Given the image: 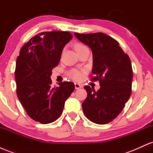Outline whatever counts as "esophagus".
I'll use <instances>...</instances> for the list:
<instances>
[{
  "label": "esophagus",
  "mask_w": 153,
  "mask_h": 153,
  "mask_svg": "<svg viewBox=\"0 0 153 153\" xmlns=\"http://www.w3.org/2000/svg\"><path fill=\"white\" fill-rule=\"evenodd\" d=\"M75 89H80V88H82V86H81V85H80V84H79V83H75Z\"/></svg>",
  "instance_id": "esophagus-1"
}]
</instances>
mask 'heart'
<instances>
[{"mask_svg": "<svg viewBox=\"0 0 153 153\" xmlns=\"http://www.w3.org/2000/svg\"><path fill=\"white\" fill-rule=\"evenodd\" d=\"M84 47H85L84 45H82L81 44H79V43L75 44L74 45V49L76 52H78V51L82 50V49L84 48ZM68 76H69L71 79H73V80L78 81V80H80L82 79V73L81 71H78V70L73 69L68 72Z\"/></svg>", "mask_w": 153, "mask_h": 153, "instance_id": "b5f03b06", "label": "heart"}]
</instances>
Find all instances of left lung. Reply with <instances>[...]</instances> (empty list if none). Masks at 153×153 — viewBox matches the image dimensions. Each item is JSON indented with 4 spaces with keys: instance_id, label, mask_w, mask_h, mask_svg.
Returning <instances> with one entry per match:
<instances>
[{
    "instance_id": "1",
    "label": "left lung",
    "mask_w": 153,
    "mask_h": 153,
    "mask_svg": "<svg viewBox=\"0 0 153 153\" xmlns=\"http://www.w3.org/2000/svg\"><path fill=\"white\" fill-rule=\"evenodd\" d=\"M93 52L92 81H99L101 88L95 91L88 85L84 88L87 97L82 103L84 114L91 122L105 124L121 113L131 94L133 73L130 59L110 36L101 32L74 33Z\"/></svg>"
}]
</instances>
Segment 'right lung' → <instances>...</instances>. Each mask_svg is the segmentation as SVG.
Returning <instances> with one entry per match:
<instances>
[{"mask_svg": "<svg viewBox=\"0 0 153 153\" xmlns=\"http://www.w3.org/2000/svg\"><path fill=\"white\" fill-rule=\"evenodd\" d=\"M68 31H44L21 48L15 70L16 94L26 113L36 122L49 124L62 114L65 102L75 89L72 82L52 85V70L58 65Z\"/></svg>", "mask_w": 153, "mask_h": 153, "instance_id": "add662e5", "label": "right lung"}]
</instances>
